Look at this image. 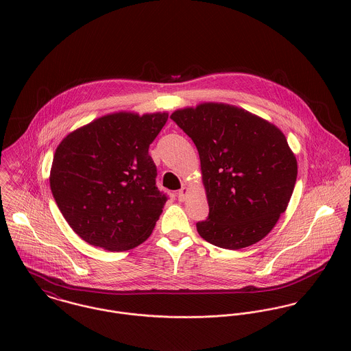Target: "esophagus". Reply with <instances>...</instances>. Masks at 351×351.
<instances>
[{"mask_svg":"<svg viewBox=\"0 0 351 351\" xmlns=\"http://www.w3.org/2000/svg\"><path fill=\"white\" fill-rule=\"evenodd\" d=\"M188 196H189V188H186V186H182L181 191H178V193H177V197L180 201L188 200Z\"/></svg>","mask_w":351,"mask_h":351,"instance_id":"1","label":"esophagus"}]
</instances>
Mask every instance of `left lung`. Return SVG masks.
Listing matches in <instances>:
<instances>
[{
    "instance_id": "left-lung-1",
    "label": "left lung",
    "mask_w": 351,
    "mask_h": 351,
    "mask_svg": "<svg viewBox=\"0 0 351 351\" xmlns=\"http://www.w3.org/2000/svg\"><path fill=\"white\" fill-rule=\"evenodd\" d=\"M170 117L200 155L209 205L208 219L196 224L201 238L228 250L263 239L287 210L298 178L296 155L282 131L224 102L181 108Z\"/></svg>"
}]
</instances>
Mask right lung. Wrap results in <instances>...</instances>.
<instances>
[{"label":"right lung","instance_id":"1","mask_svg":"<svg viewBox=\"0 0 351 351\" xmlns=\"http://www.w3.org/2000/svg\"><path fill=\"white\" fill-rule=\"evenodd\" d=\"M167 112H113L71 131L56 147L52 196L73 231L92 246L131 250L152 232L166 204L149 147Z\"/></svg>","mask_w":351,"mask_h":351}]
</instances>
